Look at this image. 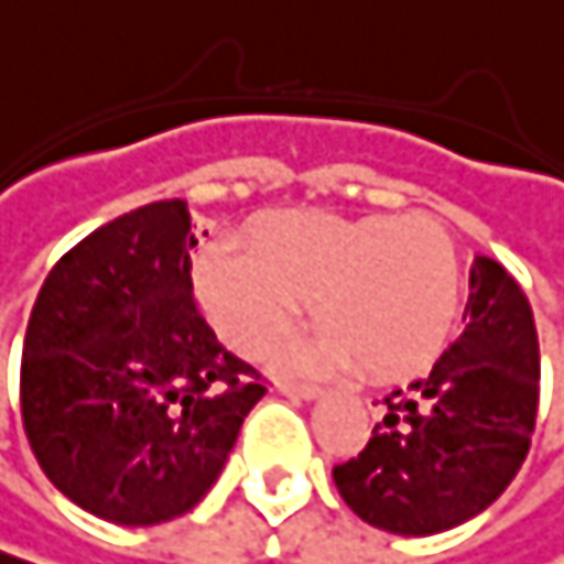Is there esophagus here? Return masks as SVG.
Listing matches in <instances>:
<instances>
[{"label":"esophagus","instance_id":"obj_1","mask_svg":"<svg viewBox=\"0 0 564 564\" xmlns=\"http://www.w3.org/2000/svg\"><path fill=\"white\" fill-rule=\"evenodd\" d=\"M276 391H280V394H288V398H301V401H311V398L321 394V388H317V384H307V381H304V384H297V381H280Z\"/></svg>","mask_w":564,"mask_h":564}]
</instances>
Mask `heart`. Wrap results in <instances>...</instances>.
<instances>
[{
    "label": "heart",
    "mask_w": 564,
    "mask_h": 564,
    "mask_svg": "<svg viewBox=\"0 0 564 564\" xmlns=\"http://www.w3.org/2000/svg\"><path fill=\"white\" fill-rule=\"evenodd\" d=\"M196 288L217 334L247 357L273 350L314 301L324 327L301 360L408 378L452 334L462 263L448 227L427 214H284L250 230L247 257L207 250Z\"/></svg>",
    "instance_id": "b5f03b06"
}]
</instances>
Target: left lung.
<instances>
[{"instance_id":"left-lung-1","label":"left lung","mask_w":564,"mask_h":564,"mask_svg":"<svg viewBox=\"0 0 564 564\" xmlns=\"http://www.w3.org/2000/svg\"><path fill=\"white\" fill-rule=\"evenodd\" d=\"M539 414V330L518 280L491 257L471 267L462 337L384 398V417L334 485L368 525L434 535L485 511L518 475Z\"/></svg>"}]
</instances>
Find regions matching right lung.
<instances>
[{
	"instance_id": "add662e5",
	"label": "right lung",
	"mask_w": 564,
	"mask_h": 564,
	"mask_svg": "<svg viewBox=\"0 0 564 564\" xmlns=\"http://www.w3.org/2000/svg\"><path fill=\"white\" fill-rule=\"evenodd\" d=\"M193 247L183 199L130 210L56 260L29 314V448L69 501L116 525L189 511L267 394L199 311Z\"/></svg>"
}]
</instances>
